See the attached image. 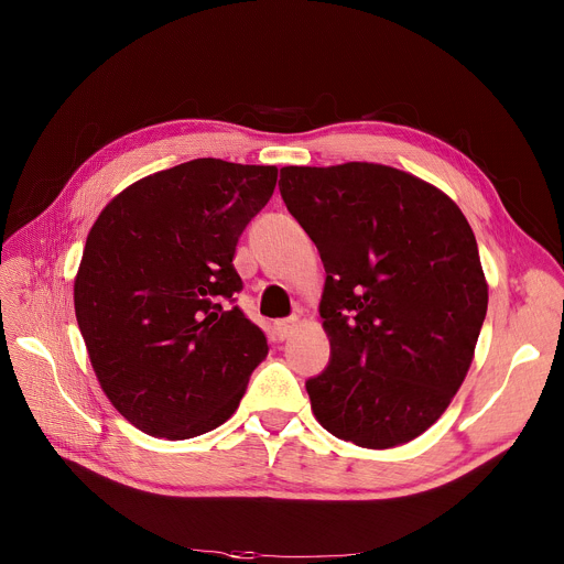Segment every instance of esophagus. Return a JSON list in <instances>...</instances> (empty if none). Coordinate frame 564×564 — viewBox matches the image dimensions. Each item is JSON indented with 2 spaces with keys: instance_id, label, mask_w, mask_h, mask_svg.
<instances>
[{
  "instance_id": "esophagus-1",
  "label": "esophagus",
  "mask_w": 564,
  "mask_h": 564,
  "mask_svg": "<svg viewBox=\"0 0 564 564\" xmlns=\"http://www.w3.org/2000/svg\"><path fill=\"white\" fill-rule=\"evenodd\" d=\"M297 317H283V319H276L274 322V332H276V336L281 338V340H285V338H290L292 336V332L297 329Z\"/></svg>"
}]
</instances>
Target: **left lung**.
<instances>
[{"instance_id": "obj_1", "label": "left lung", "mask_w": 564, "mask_h": 564, "mask_svg": "<svg viewBox=\"0 0 564 564\" xmlns=\"http://www.w3.org/2000/svg\"><path fill=\"white\" fill-rule=\"evenodd\" d=\"M279 189L327 272L319 315L332 357L306 381L317 423L372 451L421 436L459 391L487 315L466 217L383 164L283 166Z\"/></svg>"}]
</instances>
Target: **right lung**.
Instances as JSON below:
<instances>
[{"instance_id": "add662e5", "label": "right lung", "mask_w": 564, "mask_h": 564, "mask_svg": "<svg viewBox=\"0 0 564 564\" xmlns=\"http://www.w3.org/2000/svg\"><path fill=\"white\" fill-rule=\"evenodd\" d=\"M276 166L200 158L141 177L86 237L75 315L109 402L183 441L226 423L267 338L237 306L232 256L272 198Z\"/></svg>"}]
</instances>
